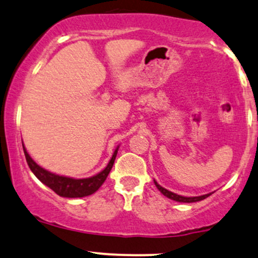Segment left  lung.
<instances>
[{"instance_id": "1", "label": "left lung", "mask_w": 258, "mask_h": 258, "mask_svg": "<svg viewBox=\"0 0 258 258\" xmlns=\"http://www.w3.org/2000/svg\"><path fill=\"white\" fill-rule=\"evenodd\" d=\"M155 185H156V187L159 188L160 192L162 195H164L166 197L170 198V200L173 201H176V202H184V203H192V202H198V201H202L204 200V198L209 197L212 194H208V195H203V196H198V197H184V196H180V195H176V194H173V192H170L168 190H166V188L162 187V186H160L157 184L156 181L154 180Z\"/></svg>"}]
</instances>
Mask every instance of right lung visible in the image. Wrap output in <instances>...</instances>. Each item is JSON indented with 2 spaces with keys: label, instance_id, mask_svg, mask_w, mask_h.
Returning <instances> with one entry per match:
<instances>
[{
  "label": "right lung",
  "instance_id": "right-lung-1",
  "mask_svg": "<svg viewBox=\"0 0 258 258\" xmlns=\"http://www.w3.org/2000/svg\"><path fill=\"white\" fill-rule=\"evenodd\" d=\"M23 149L25 157H26V162L29 164L30 169L32 170L33 174H35L43 184H45L48 187H50L55 194L58 195V196L68 198H78L92 195L101 187L102 184L105 181V179H107L108 174H109L111 167H113L114 161H115L117 154V149L119 148H116V150L114 151L113 157L110 159L108 166L105 167L101 173H98L97 175L91 176V178L88 179H72L67 178V176L52 174V173L43 169L42 167H39L35 161L31 159L25 147H23Z\"/></svg>",
  "mask_w": 258,
  "mask_h": 258
}]
</instances>
